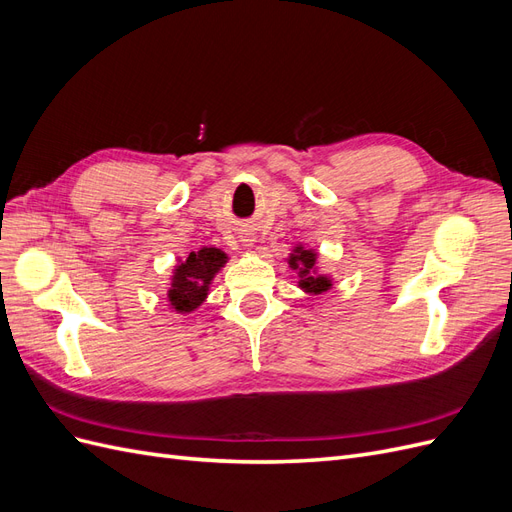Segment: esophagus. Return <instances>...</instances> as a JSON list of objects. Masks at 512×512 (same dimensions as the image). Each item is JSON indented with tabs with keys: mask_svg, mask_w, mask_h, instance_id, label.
Wrapping results in <instances>:
<instances>
[{
	"mask_svg": "<svg viewBox=\"0 0 512 512\" xmlns=\"http://www.w3.org/2000/svg\"><path fill=\"white\" fill-rule=\"evenodd\" d=\"M245 241H250V239H245Z\"/></svg>",
	"mask_w": 512,
	"mask_h": 512,
	"instance_id": "esophagus-1",
	"label": "esophagus"
}]
</instances>
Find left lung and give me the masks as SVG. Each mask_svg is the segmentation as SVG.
I'll list each match as a JSON object with an SVG mask.
<instances>
[{
    "label": "left lung",
    "instance_id": "left-lung-1",
    "mask_svg": "<svg viewBox=\"0 0 512 512\" xmlns=\"http://www.w3.org/2000/svg\"><path fill=\"white\" fill-rule=\"evenodd\" d=\"M314 262H316V254L301 250V247H297L294 254L290 256V267L299 271L301 288H305L307 292H324L331 286V282L327 280V277H314L312 275L314 273Z\"/></svg>",
    "mask_w": 512,
    "mask_h": 512
}]
</instances>
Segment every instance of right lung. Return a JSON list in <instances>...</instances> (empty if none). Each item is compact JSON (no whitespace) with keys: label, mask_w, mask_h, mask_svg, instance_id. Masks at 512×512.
Masks as SVG:
<instances>
[{"label":"right lung","mask_w":512,"mask_h":512,"mask_svg":"<svg viewBox=\"0 0 512 512\" xmlns=\"http://www.w3.org/2000/svg\"><path fill=\"white\" fill-rule=\"evenodd\" d=\"M226 262V254L215 250V247H205L200 252H192L188 260L181 262L173 277V286L168 292V301L177 312H192L207 297V286L213 280V275L220 271Z\"/></svg>","instance_id":"1"}]
</instances>
